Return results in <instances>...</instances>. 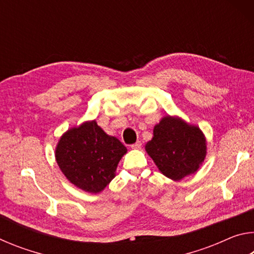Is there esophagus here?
I'll use <instances>...</instances> for the list:
<instances>
[{
  "mask_svg": "<svg viewBox=\"0 0 254 254\" xmlns=\"http://www.w3.org/2000/svg\"><path fill=\"white\" fill-rule=\"evenodd\" d=\"M141 145H142V143H141V141H136L135 143H133V144L131 145V148H132V149H135V150H137V149H140V148H141Z\"/></svg>",
  "mask_w": 254,
  "mask_h": 254,
  "instance_id": "34e87169",
  "label": "esophagus"
}]
</instances>
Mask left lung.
<instances>
[{
	"label": "left lung",
	"mask_w": 254,
	"mask_h": 254,
	"mask_svg": "<svg viewBox=\"0 0 254 254\" xmlns=\"http://www.w3.org/2000/svg\"><path fill=\"white\" fill-rule=\"evenodd\" d=\"M145 151L162 175L178 182L195 174L207 153L203 131L178 117L166 115L153 127Z\"/></svg>",
	"instance_id": "8db88e82"
}]
</instances>
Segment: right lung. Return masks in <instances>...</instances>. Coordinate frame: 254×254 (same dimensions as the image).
<instances>
[{
	"label": "right lung",
	"mask_w": 254,
	"mask_h": 254,
	"mask_svg": "<svg viewBox=\"0 0 254 254\" xmlns=\"http://www.w3.org/2000/svg\"><path fill=\"white\" fill-rule=\"evenodd\" d=\"M127 148L109 135L95 120L74 127L60 136L55 157L62 173L81 190L98 194L115 177Z\"/></svg>",
	"instance_id": "obj_1"
}]
</instances>
